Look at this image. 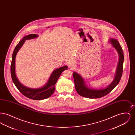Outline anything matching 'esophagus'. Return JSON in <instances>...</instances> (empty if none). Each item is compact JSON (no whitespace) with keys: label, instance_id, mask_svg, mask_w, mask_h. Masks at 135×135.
Segmentation results:
<instances>
[{"label":"esophagus","instance_id":"1","mask_svg":"<svg viewBox=\"0 0 135 135\" xmlns=\"http://www.w3.org/2000/svg\"><path fill=\"white\" fill-rule=\"evenodd\" d=\"M75 66V64L74 62H71L70 63L69 65V67L70 68V69H73Z\"/></svg>","mask_w":135,"mask_h":135}]
</instances>
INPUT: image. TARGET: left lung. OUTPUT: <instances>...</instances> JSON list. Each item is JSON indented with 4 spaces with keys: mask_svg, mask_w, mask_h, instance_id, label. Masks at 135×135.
Listing matches in <instances>:
<instances>
[{
    "mask_svg": "<svg viewBox=\"0 0 135 135\" xmlns=\"http://www.w3.org/2000/svg\"><path fill=\"white\" fill-rule=\"evenodd\" d=\"M109 42L115 49L119 56V60L116 70L114 79L106 87L100 89H94L89 87L84 78L76 72H73L75 89L81 96L90 99H96L106 96L113 90L118 84L122 75L124 56L122 48L119 42L115 38H110Z\"/></svg>",
    "mask_w": 135,
    "mask_h": 135,
    "instance_id": "left-lung-1",
    "label": "left lung"
}]
</instances>
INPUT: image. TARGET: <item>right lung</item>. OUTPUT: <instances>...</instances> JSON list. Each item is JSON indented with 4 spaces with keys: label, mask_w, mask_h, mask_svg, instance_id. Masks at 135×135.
Wrapping results in <instances>:
<instances>
[{
    "label": "right lung",
    "mask_w": 135,
    "mask_h": 135,
    "mask_svg": "<svg viewBox=\"0 0 135 135\" xmlns=\"http://www.w3.org/2000/svg\"><path fill=\"white\" fill-rule=\"evenodd\" d=\"M37 34H29L25 36L20 41L19 44L16 46L12 55V64L11 66V76L13 84L26 97L34 100H41L47 99L51 96L55 90V84L57 83L60 75L68 68L67 66H64L55 69L51 73L47 82L41 87L38 88H30L24 85L20 82L16 74V57L21 47L23 46L26 40L36 38Z\"/></svg>",
    "instance_id": "obj_1"
}]
</instances>
